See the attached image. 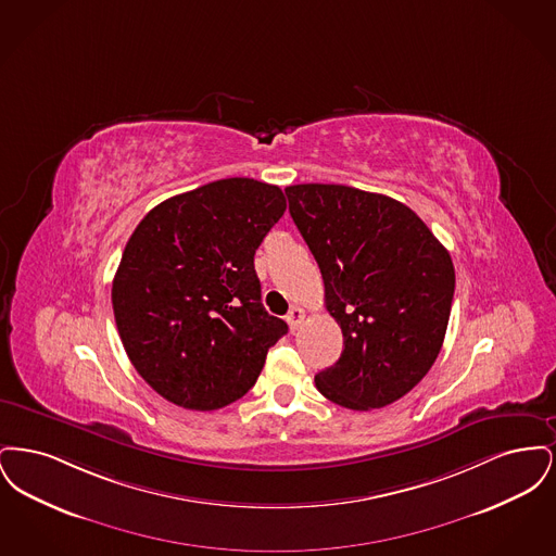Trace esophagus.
Wrapping results in <instances>:
<instances>
[{"label":"esophagus","instance_id":"esophagus-1","mask_svg":"<svg viewBox=\"0 0 556 556\" xmlns=\"http://www.w3.org/2000/svg\"><path fill=\"white\" fill-rule=\"evenodd\" d=\"M286 320H288V325H290L291 329H298V325L304 320V311H302L300 306H293V308H290Z\"/></svg>","mask_w":556,"mask_h":556}]
</instances>
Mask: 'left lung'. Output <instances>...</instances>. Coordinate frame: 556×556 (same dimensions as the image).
I'll list each match as a JSON object with an SVG mask.
<instances>
[{
    "label": "left lung",
    "instance_id": "1",
    "mask_svg": "<svg viewBox=\"0 0 556 556\" xmlns=\"http://www.w3.org/2000/svg\"><path fill=\"white\" fill-rule=\"evenodd\" d=\"M317 261L325 308L344 333L340 361L315 377L331 402L370 410L408 394L435 363L454 295L448 250L394 198L356 187H286Z\"/></svg>",
    "mask_w": 556,
    "mask_h": 556
}]
</instances>
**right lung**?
Instances as JSON below:
<instances>
[{
    "label": "right lung",
    "mask_w": 556,
    "mask_h": 556,
    "mask_svg": "<svg viewBox=\"0 0 556 556\" xmlns=\"http://www.w3.org/2000/svg\"><path fill=\"white\" fill-rule=\"evenodd\" d=\"M286 212L277 186L220 179L164 200L137 225L112 308L137 372L168 402L216 410L243 396L288 323L261 302L254 254Z\"/></svg>",
    "instance_id": "add662e5"
}]
</instances>
